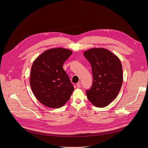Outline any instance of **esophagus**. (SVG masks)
<instances>
[{"mask_svg":"<svg viewBox=\"0 0 148 148\" xmlns=\"http://www.w3.org/2000/svg\"><path fill=\"white\" fill-rule=\"evenodd\" d=\"M81 83L80 82H78L77 84V86L78 88H80L81 87Z\"/></svg>","mask_w":148,"mask_h":148,"instance_id":"obj_1","label":"esophagus"}]
</instances>
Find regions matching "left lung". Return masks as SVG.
I'll list each match as a JSON object with an SVG mask.
<instances>
[{
    "label": "left lung",
    "mask_w": 148,
    "mask_h": 148,
    "mask_svg": "<svg viewBox=\"0 0 148 148\" xmlns=\"http://www.w3.org/2000/svg\"><path fill=\"white\" fill-rule=\"evenodd\" d=\"M84 56L92 67L93 82L86 91L89 101L99 108L107 107L117 97L123 82L122 67L119 58L110 50L92 48Z\"/></svg>",
    "instance_id": "8db88e82"
}]
</instances>
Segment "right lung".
Segmentation results:
<instances>
[{
  "mask_svg": "<svg viewBox=\"0 0 148 148\" xmlns=\"http://www.w3.org/2000/svg\"><path fill=\"white\" fill-rule=\"evenodd\" d=\"M71 54L72 51L66 49H50L41 54L33 63L30 87L37 100L47 107H62L74 90L62 67Z\"/></svg>",
  "mask_w": 148,
  "mask_h": 148,
  "instance_id": "1",
  "label": "right lung"
}]
</instances>
